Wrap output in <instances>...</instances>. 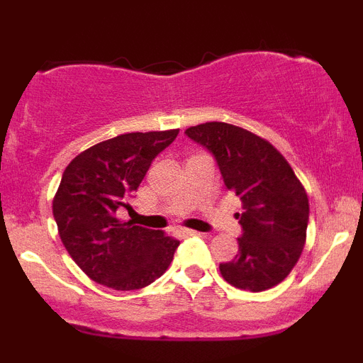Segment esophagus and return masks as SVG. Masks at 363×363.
<instances>
[{"label":"esophagus","mask_w":363,"mask_h":363,"mask_svg":"<svg viewBox=\"0 0 363 363\" xmlns=\"http://www.w3.org/2000/svg\"><path fill=\"white\" fill-rule=\"evenodd\" d=\"M179 234L181 235H184V237H193V235H201L199 234V232H196V230H189V228H181V230H177Z\"/></svg>","instance_id":"34e87169"}]
</instances>
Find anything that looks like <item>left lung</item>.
<instances>
[{
	"label": "left lung",
	"instance_id": "obj_1",
	"mask_svg": "<svg viewBox=\"0 0 363 363\" xmlns=\"http://www.w3.org/2000/svg\"><path fill=\"white\" fill-rule=\"evenodd\" d=\"M215 158L223 184L242 201L239 252L220 264L230 285L262 291L285 280L306 244L309 199L285 157L254 133L227 123L187 128Z\"/></svg>",
	"mask_w": 363,
	"mask_h": 363
}]
</instances>
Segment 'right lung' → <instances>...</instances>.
<instances>
[{
	"mask_svg": "<svg viewBox=\"0 0 363 363\" xmlns=\"http://www.w3.org/2000/svg\"><path fill=\"white\" fill-rule=\"evenodd\" d=\"M179 129L126 133L94 145L69 162L54 196L52 215L62 245L86 277L114 290H138L165 273L179 240L119 222V208L147 176Z\"/></svg>",
	"mask_w": 363,
	"mask_h": 363,
	"instance_id": "right-lung-1",
	"label": "right lung"
}]
</instances>
